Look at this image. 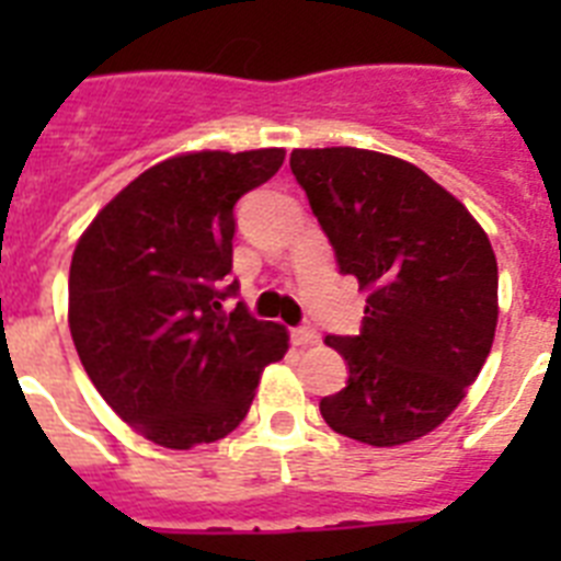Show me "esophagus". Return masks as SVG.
Wrapping results in <instances>:
<instances>
[{"label":"esophagus","mask_w":561,"mask_h":561,"mask_svg":"<svg viewBox=\"0 0 561 561\" xmlns=\"http://www.w3.org/2000/svg\"><path fill=\"white\" fill-rule=\"evenodd\" d=\"M290 337H294L297 346H314V343L320 341V334H317V329H311V325H299V329L290 332Z\"/></svg>","instance_id":"esophagus-1"}]
</instances>
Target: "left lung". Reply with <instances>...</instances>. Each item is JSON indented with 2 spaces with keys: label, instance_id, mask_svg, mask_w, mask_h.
<instances>
[{
  "label": "left lung",
  "instance_id": "1",
  "mask_svg": "<svg viewBox=\"0 0 561 561\" xmlns=\"http://www.w3.org/2000/svg\"><path fill=\"white\" fill-rule=\"evenodd\" d=\"M290 171L341 273L369 290L360 334H325L350 381L325 425L401 445L451 416L495 341L497 262L486 232L425 171L360 148H297Z\"/></svg>",
  "mask_w": 561,
  "mask_h": 561
}]
</instances>
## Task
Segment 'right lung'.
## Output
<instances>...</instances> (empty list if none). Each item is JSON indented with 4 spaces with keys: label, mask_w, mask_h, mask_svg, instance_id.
<instances>
[{
    "label": "right lung",
    "mask_w": 561,
    "mask_h": 561,
    "mask_svg": "<svg viewBox=\"0 0 561 561\" xmlns=\"http://www.w3.org/2000/svg\"><path fill=\"white\" fill-rule=\"evenodd\" d=\"M285 151H201L153 165L95 215L69 267V332L110 408L162 448L232 434L288 332L236 311V203Z\"/></svg>",
    "instance_id": "obj_1"
}]
</instances>
